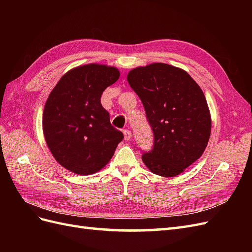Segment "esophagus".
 I'll list each match as a JSON object with an SVG mask.
<instances>
[{
  "label": "esophagus",
  "mask_w": 252,
  "mask_h": 252,
  "mask_svg": "<svg viewBox=\"0 0 252 252\" xmlns=\"http://www.w3.org/2000/svg\"><path fill=\"white\" fill-rule=\"evenodd\" d=\"M123 133H124V139L126 141H129V140L131 139V131L129 130V129H125V130L123 131Z\"/></svg>",
  "instance_id": "esophagus-1"
}]
</instances>
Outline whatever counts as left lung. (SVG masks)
I'll return each instance as SVG.
<instances>
[{
	"mask_svg": "<svg viewBox=\"0 0 252 252\" xmlns=\"http://www.w3.org/2000/svg\"><path fill=\"white\" fill-rule=\"evenodd\" d=\"M127 81L154 132L144 164L165 178L182 173L201 158L209 141L211 118L202 89L185 70L164 63L136 67Z\"/></svg>",
	"mask_w": 252,
	"mask_h": 252,
	"instance_id": "left-lung-1",
	"label": "left lung"
}]
</instances>
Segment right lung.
<instances>
[{
	"instance_id": "right-lung-1",
	"label": "right lung",
	"mask_w": 252,
	"mask_h": 252,
	"mask_svg": "<svg viewBox=\"0 0 252 252\" xmlns=\"http://www.w3.org/2000/svg\"><path fill=\"white\" fill-rule=\"evenodd\" d=\"M119 78L116 67L83 65L65 73L50 93L43 132L53 158L67 170L81 175L101 170L123 140L101 104L103 91Z\"/></svg>"
}]
</instances>
